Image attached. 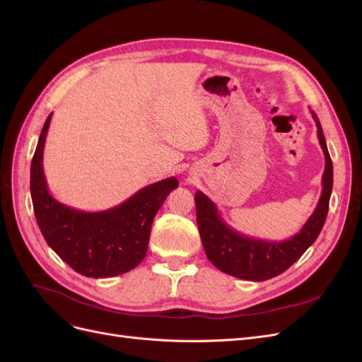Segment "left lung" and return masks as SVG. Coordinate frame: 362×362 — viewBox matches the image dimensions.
I'll list each match as a JSON object with an SVG mask.
<instances>
[{
  "label": "left lung",
  "mask_w": 362,
  "mask_h": 362,
  "mask_svg": "<svg viewBox=\"0 0 362 362\" xmlns=\"http://www.w3.org/2000/svg\"><path fill=\"white\" fill-rule=\"evenodd\" d=\"M311 115L317 125V137H319L326 163L322 177L323 190L314 213L298 234L284 242H266V240L240 234L223 222L216 204L208 196L199 190L196 192V221H198L202 245L208 259L218 270L246 281L275 278L293 266L319 237L327 210H329L334 172L319 117L314 112H311Z\"/></svg>",
  "instance_id": "left-lung-1"
}]
</instances>
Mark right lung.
<instances>
[{"mask_svg":"<svg viewBox=\"0 0 362 362\" xmlns=\"http://www.w3.org/2000/svg\"><path fill=\"white\" fill-rule=\"evenodd\" d=\"M51 116L45 120L31 160L30 192L42 235L76 273L87 278L117 276L146 257L151 225L168 194L178 187L172 177L146 185L113 208L86 213L52 198L43 173V148Z\"/></svg>","mask_w":362,"mask_h":362,"instance_id":"obj_1","label":"right lung"}]
</instances>
